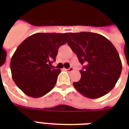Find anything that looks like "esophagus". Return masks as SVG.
Segmentation results:
<instances>
[{"mask_svg":"<svg viewBox=\"0 0 129 129\" xmlns=\"http://www.w3.org/2000/svg\"><path fill=\"white\" fill-rule=\"evenodd\" d=\"M65 70H66V72L70 73V72H73V70H74V68H73V67H70V68H68V69H65Z\"/></svg>","mask_w":129,"mask_h":129,"instance_id":"34e87169","label":"esophagus"}]
</instances>
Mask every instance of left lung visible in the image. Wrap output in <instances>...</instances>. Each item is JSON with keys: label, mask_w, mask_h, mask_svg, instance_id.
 Returning a JSON list of instances; mask_svg holds the SVG:
<instances>
[{"label": "left lung", "mask_w": 129, "mask_h": 129, "mask_svg": "<svg viewBox=\"0 0 129 129\" xmlns=\"http://www.w3.org/2000/svg\"><path fill=\"white\" fill-rule=\"evenodd\" d=\"M67 43L81 64V79L73 82L79 93L90 99L106 95L119 79L122 65L113 43L101 34L93 32L69 33Z\"/></svg>", "instance_id": "obj_1"}]
</instances>
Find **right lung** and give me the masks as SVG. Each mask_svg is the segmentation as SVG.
<instances>
[{"mask_svg": "<svg viewBox=\"0 0 129 129\" xmlns=\"http://www.w3.org/2000/svg\"><path fill=\"white\" fill-rule=\"evenodd\" d=\"M68 33H36L18 45L10 62L12 77L16 86L34 98L42 97L53 88L61 70L52 67L60 46Z\"/></svg>", "mask_w": 129, "mask_h": 129, "instance_id": "1", "label": "right lung"}]
</instances>
